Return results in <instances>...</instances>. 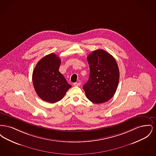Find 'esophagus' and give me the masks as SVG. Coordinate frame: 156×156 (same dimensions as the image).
<instances>
[{
  "mask_svg": "<svg viewBox=\"0 0 156 156\" xmlns=\"http://www.w3.org/2000/svg\"><path fill=\"white\" fill-rule=\"evenodd\" d=\"M73 85H74V86H76V87H79V86H80L81 83H80V82H75V83H73Z\"/></svg>",
  "mask_w": 156,
  "mask_h": 156,
  "instance_id": "obj_1",
  "label": "esophagus"
}]
</instances>
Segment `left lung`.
<instances>
[{"instance_id": "1", "label": "left lung", "mask_w": 156, "mask_h": 156, "mask_svg": "<svg viewBox=\"0 0 156 156\" xmlns=\"http://www.w3.org/2000/svg\"><path fill=\"white\" fill-rule=\"evenodd\" d=\"M90 68L88 81L83 86L87 98L94 104H103L116 92L119 81L116 61L109 53L97 50L87 57Z\"/></svg>"}]
</instances>
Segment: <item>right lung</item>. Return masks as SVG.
I'll return each mask as SVG.
<instances>
[{"instance_id": "right-lung-1", "label": "right lung", "mask_w": 156, "mask_h": 156, "mask_svg": "<svg viewBox=\"0 0 156 156\" xmlns=\"http://www.w3.org/2000/svg\"><path fill=\"white\" fill-rule=\"evenodd\" d=\"M61 59L50 54L40 59L34 69L33 83L38 96L49 103L61 100L71 87L59 71Z\"/></svg>"}]
</instances>
